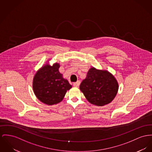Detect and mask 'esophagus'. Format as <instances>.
<instances>
[{"label": "esophagus", "mask_w": 152, "mask_h": 152, "mask_svg": "<svg viewBox=\"0 0 152 152\" xmlns=\"http://www.w3.org/2000/svg\"><path fill=\"white\" fill-rule=\"evenodd\" d=\"M80 85V81H77L76 82H74L73 83V86L74 87H78Z\"/></svg>", "instance_id": "1"}]
</instances>
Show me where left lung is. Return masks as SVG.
<instances>
[{
	"instance_id": "8db88e82",
	"label": "left lung",
	"mask_w": 152,
	"mask_h": 152,
	"mask_svg": "<svg viewBox=\"0 0 152 152\" xmlns=\"http://www.w3.org/2000/svg\"><path fill=\"white\" fill-rule=\"evenodd\" d=\"M80 89L91 104L102 107L110 104L116 97L119 83L114 75L107 70L92 67L82 81Z\"/></svg>"
}]
</instances>
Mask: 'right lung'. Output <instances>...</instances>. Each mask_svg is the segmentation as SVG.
I'll return each mask as SVG.
<instances>
[{"label": "right lung", "mask_w": 152, "mask_h": 152, "mask_svg": "<svg viewBox=\"0 0 152 152\" xmlns=\"http://www.w3.org/2000/svg\"><path fill=\"white\" fill-rule=\"evenodd\" d=\"M59 67L58 63L51 66L49 62H47L33 77L32 86L34 93L45 104L52 105L59 103L67 91L72 88L69 81L59 72Z\"/></svg>", "instance_id": "right-lung-1"}]
</instances>
